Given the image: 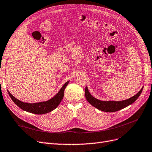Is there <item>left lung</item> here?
<instances>
[{
	"label": "left lung",
	"mask_w": 152,
	"mask_h": 152,
	"mask_svg": "<svg viewBox=\"0 0 152 152\" xmlns=\"http://www.w3.org/2000/svg\"><path fill=\"white\" fill-rule=\"evenodd\" d=\"M143 89V87L141 88V89L137 93V94L132 96L129 99L122 100V101H115V100H109V101H103L100 100L96 99L94 96H93L90 93L88 87L85 88V97L90 104L94 106L97 109L100 110L102 111L106 112H114L118 111L121 109L125 108L131 105L134 103L138 98L141 95L142 90Z\"/></svg>",
	"instance_id": "obj_1"
}]
</instances>
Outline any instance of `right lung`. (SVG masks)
Masks as SVG:
<instances>
[{
    "mask_svg": "<svg viewBox=\"0 0 152 152\" xmlns=\"http://www.w3.org/2000/svg\"><path fill=\"white\" fill-rule=\"evenodd\" d=\"M69 82V81H67L62 86L57 94L55 96H53L52 99L47 101L32 103V104L31 103H26L17 99L9 91L8 94L12 101L15 103V104H16L22 110L35 114H44L53 110L59 105L64 97V90Z\"/></svg>",
    "mask_w": 152,
    "mask_h": 152,
    "instance_id": "1",
    "label": "right lung"
}]
</instances>
